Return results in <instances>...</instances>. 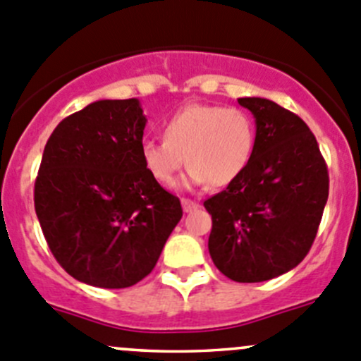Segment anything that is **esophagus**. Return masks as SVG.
<instances>
[{"label": "esophagus", "instance_id": "obj_1", "mask_svg": "<svg viewBox=\"0 0 361 361\" xmlns=\"http://www.w3.org/2000/svg\"><path fill=\"white\" fill-rule=\"evenodd\" d=\"M198 203L192 202V200L189 198H182V209H184V212H192V210L198 209Z\"/></svg>", "mask_w": 361, "mask_h": 361}]
</instances>
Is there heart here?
I'll return each instance as SVG.
<instances>
[{
  "label": "heart",
  "mask_w": 361,
  "mask_h": 361,
  "mask_svg": "<svg viewBox=\"0 0 361 361\" xmlns=\"http://www.w3.org/2000/svg\"><path fill=\"white\" fill-rule=\"evenodd\" d=\"M163 138L140 145L144 169L156 182L172 185L182 165L189 166L188 188L231 184L244 173L255 151V124L235 106L192 103L165 121Z\"/></svg>",
  "instance_id": "obj_1"
}]
</instances>
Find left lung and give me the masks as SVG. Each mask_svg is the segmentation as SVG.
I'll use <instances>...</instances> for the list:
<instances>
[{
	"instance_id": "left-lung-1",
	"label": "left lung",
	"mask_w": 361,
	"mask_h": 361,
	"mask_svg": "<svg viewBox=\"0 0 361 361\" xmlns=\"http://www.w3.org/2000/svg\"><path fill=\"white\" fill-rule=\"evenodd\" d=\"M255 116V151L237 180L205 200L209 252L221 274L262 283L290 272L309 252L328 200V169L316 137L267 98H238Z\"/></svg>"
}]
</instances>
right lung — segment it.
I'll return each instance as SVG.
<instances>
[{"label":"right lung","instance_id":"obj_1","mask_svg":"<svg viewBox=\"0 0 361 361\" xmlns=\"http://www.w3.org/2000/svg\"><path fill=\"white\" fill-rule=\"evenodd\" d=\"M145 123L137 98L98 99L61 121L44 149L35 210L59 265L89 286L149 276L182 217L142 165Z\"/></svg>","mask_w":361,"mask_h":361}]
</instances>
